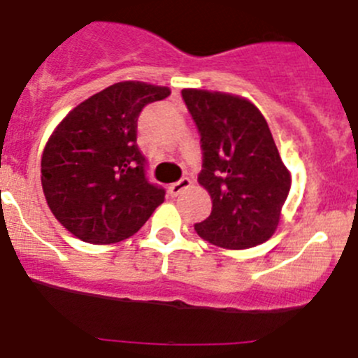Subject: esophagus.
<instances>
[{
  "instance_id": "esophagus-1",
  "label": "esophagus",
  "mask_w": 358,
  "mask_h": 358,
  "mask_svg": "<svg viewBox=\"0 0 358 358\" xmlns=\"http://www.w3.org/2000/svg\"><path fill=\"white\" fill-rule=\"evenodd\" d=\"M189 185H192V181H189L188 177H182L181 181L173 182V185L169 186V194L172 195V197H177V195L181 194V192H185L186 188H189Z\"/></svg>"
}]
</instances>
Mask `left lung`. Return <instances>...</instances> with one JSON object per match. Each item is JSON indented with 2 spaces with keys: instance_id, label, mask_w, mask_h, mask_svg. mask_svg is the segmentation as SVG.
<instances>
[{
  "instance_id": "obj_1",
  "label": "left lung",
  "mask_w": 358,
  "mask_h": 358,
  "mask_svg": "<svg viewBox=\"0 0 358 358\" xmlns=\"http://www.w3.org/2000/svg\"><path fill=\"white\" fill-rule=\"evenodd\" d=\"M201 134L199 182L211 195V213L195 224L201 238L224 249H249L276 231L290 189L271 129L249 100L204 90H182Z\"/></svg>"
}]
</instances>
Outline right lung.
I'll return each instance as SVG.
<instances>
[{
    "instance_id": "obj_1",
    "label": "right lung",
    "mask_w": 358,
    "mask_h": 358,
    "mask_svg": "<svg viewBox=\"0 0 358 358\" xmlns=\"http://www.w3.org/2000/svg\"><path fill=\"white\" fill-rule=\"evenodd\" d=\"M169 87L118 82L93 94L59 123L44 147L41 182L50 210L87 243H116L140 231L164 201L148 181L138 148V116Z\"/></svg>"
}]
</instances>
